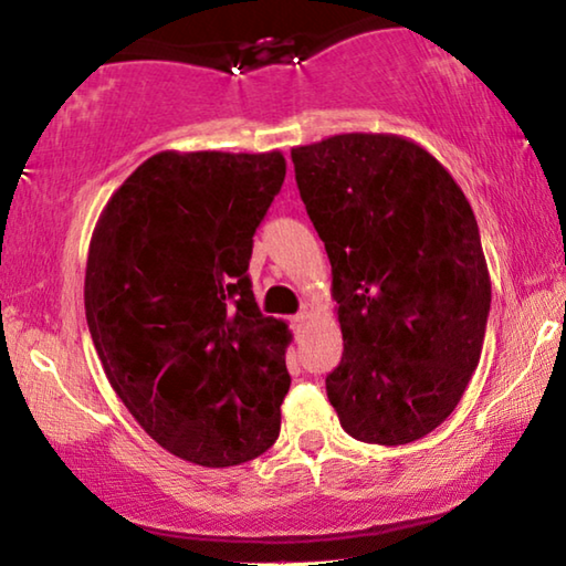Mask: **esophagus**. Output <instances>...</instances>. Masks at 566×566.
Instances as JSON below:
<instances>
[{"label": "esophagus", "instance_id": "obj_1", "mask_svg": "<svg viewBox=\"0 0 566 566\" xmlns=\"http://www.w3.org/2000/svg\"><path fill=\"white\" fill-rule=\"evenodd\" d=\"M307 323H310V312H307V310H300L297 315L292 317V325L297 327V331H305V325H307Z\"/></svg>", "mask_w": 566, "mask_h": 566}]
</instances>
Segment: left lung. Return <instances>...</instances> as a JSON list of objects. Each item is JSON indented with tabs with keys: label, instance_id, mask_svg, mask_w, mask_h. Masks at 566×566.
I'll return each mask as SVG.
<instances>
[{
	"label": "left lung",
	"instance_id": "obj_1",
	"mask_svg": "<svg viewBox=\"0 0 566 566\" xmlns=\"http://www.w3.org/2000/svg\"><path fill=\"white\" fill-rule=\"evenodd\" d=\"M292 163L343 333L327 399L353 440L417 442L452 415L483 353L491 274L475 213L440 159L399 134H335Z\"/></svg>",
	"mask_w": 566,
	"mask_h": 566
}]
</instances>
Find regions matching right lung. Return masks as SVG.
Segmentation results:
<instances>
[{"instance_id": "obj_1", "label": "right lung", "mask_w": 566, "mask_h": 566, "mask_svg": "<svg viewBox=\"0 0 566 566\" xmlns=\"http://www.w3.org/2000/svg\"><path fill=\"white\" fill-rule=\"evenodd\" d=\"M284 175L280 149L157 151L91 235L83 305L108 384L192 465H241L280 437L292 333L261 315L247 269Z\"/></svg>"}]
</instances>
